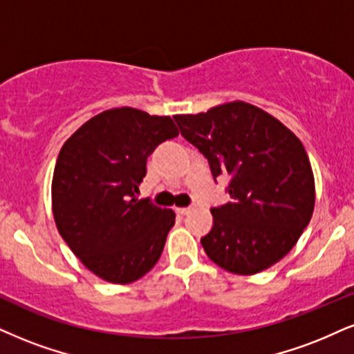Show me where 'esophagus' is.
I'll list each match as a JSON object with an SVG mask.
<instances>
[{"label": "esophagus", "instance_id": "1", "mask_svg": "<svg viewBox=\"0 0 354 354\" xmlns=\"http://www.w3.org/2000/svg\"><path fill=\"white\" fill-rule=\"evenodd\" d=\"M195 208H197V207H195V205H192V207H184V208H176V212L178 213V215H182V216H184V215H189V213H190V212H194V210H195Z\"/></svg>", "mask_w": 354, "mask_h": 354}]
</instances>
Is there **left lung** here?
Returning a JSON list of instances; mask_svg holds the SVG:
<instances>
[{"label":"left lung","mask_w":354,"mask_h":354,"mask_svg":"<svg viewBox=\"0 0 354 354\" xmlns=\"http://www.w3.org/2000/svg\"><path fill=\"white\" fill-rule=\"evenodd\" d=\"M182 136L228 176L231 202L213 208L202 246L228 272L252 276L299 241L315 207V178L304 144L254 104L230 102L197 115H176Z\"/></svg>","instance_id":"obj_1"}]
</instances>
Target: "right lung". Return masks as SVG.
<instances>
[{
  "instance_id": "obj_1",
  "label": "right lung",
  "mask_w": 354,
  "mask_h": 354,
  "mask_svg": "<svg viewBox=\"0 0 354 354\" xmlns=\"http://www.w3.org/2000/svg\"><path fill=\"white\" fill-rule=\"evenodd\" d=\"M178 136L170 116L121 106L90 118L64 142L52 177L60 236L95 276L131 283L154 268L176 213L139 200L147 157Z\"/></svg>"
}]
</instances>
